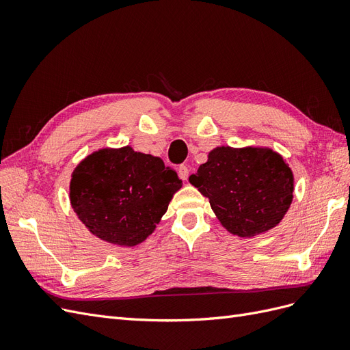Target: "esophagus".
<instances>
[{"label": "esophagus", "mask_w": 350, "mask_h": 350, "mask_svg": "<svg viewBox=\"0 0 350 350\" xmlns=\"http://www.w3.org/2000/svg\"><path fill=\"white\" fill-rule=\"evenodd\" d=\"M188 174H189V171H188V167L185 165H181L178 167V175H179V178L183 179V181H187Z\"/></svg>", "instance_id": "esophagus-1"}]
</instances>
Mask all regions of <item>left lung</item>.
Wrapping results in <instances>:
<instances>
[{
    "instance_id": "8db88e82",
    "label": "left lung",
    "mask_w": 350,
    "mask_h": 350,
    "mask_svg": "<svg viewBox=\"0 0 350 350\" xmlns=\"http://www.w3.org/2000/svg\"><path fill=\"white\" fill-rule=\"evenodd\" d=\"M228 232L252 238L278 226L292 204L295 178L269 147L219 146L189 176Z\"/></svg>"
}]
</instances>
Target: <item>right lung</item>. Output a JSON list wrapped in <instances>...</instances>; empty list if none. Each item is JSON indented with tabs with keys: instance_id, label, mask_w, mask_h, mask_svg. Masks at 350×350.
<instances>
[{
	"instance_id": "1",
	"label": "right lung",
	"mask_w": 350,
	"mask_h": 350,
	"mask_svg": "<svg viewBox=\"0 0 350 350\" xmlns=\"http://www.w3.org/2000/svg\"><path fill=\"white\" fill-rule=\"evenodd\" d=\"M183 181L161 157L103 147L74 167L70 203L92 235L120 247L149 238Z\"/></svg>"
}]
</instances>
